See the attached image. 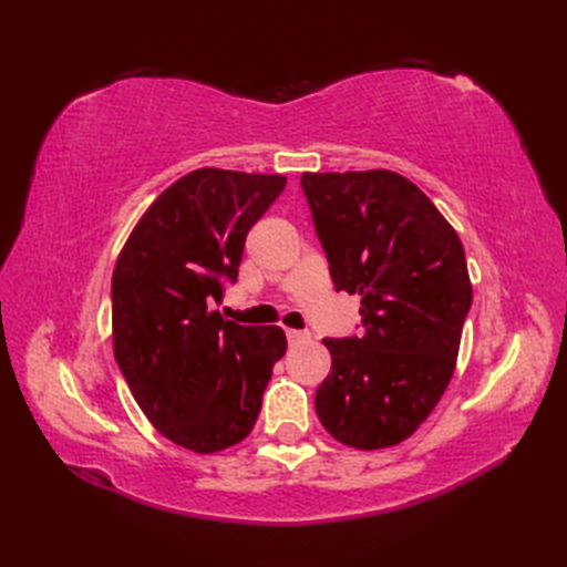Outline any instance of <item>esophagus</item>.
<instances>
[{
  "label": "esophagus",
  "mask_w": 567,
  "mask_h": 567,
  "mask_svg": "<svg viewBox=\"0 0 567 567\" xmlns=\"http://www.w3.org/2000/svg\"><path fill=\"white\" fill-rule=\"evenodd\" d=\"M286 338H288L290 346H298V342H307V340H310V338H312V333H310V331L288 329V331H286Z\"/></svg>",
  "instance_id": "obj_1"
}]
</instances>
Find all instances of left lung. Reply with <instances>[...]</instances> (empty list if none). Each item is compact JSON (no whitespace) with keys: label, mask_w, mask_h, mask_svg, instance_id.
I'll return each mask as SVG.
<instances>
[{"label":"left lung","mask_w":567,"mask_h":567,"mask_svg":"<svg viewBox=\"0 0 567 567\" xmlns=\"http://www.w3.org/2000/svg\"><path fill=\"white\" fill-rule=\"evenodd\" d=\"M336 290L362 298V331L323 338L315 409L338 442L406 440L447 390L473 290L466 252L416 184L390 169L300 177Z\"/></svg>","instance_id":"left-lung-1"}]
</instances>
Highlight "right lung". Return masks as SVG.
<instances>
[{
	"instance_id": "right-lung-1",
	"label": "right lung",
	"mask_w": 567,
	"mask_h": 567,
	"mask_svg": "<svg viewBox=\"0 0 567 567\" xmlns=\"http://www.w3.org/2000/svg\"><path fill=\"white\" fill-rule=\"evenodd\" d=\"M284 186L281 175L194 169L153 200L117 257L115 362L146 419L179 447L213 454L248 437L286 352L279 326L210 310Z\"/></svg>"
}]
</instances>
